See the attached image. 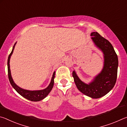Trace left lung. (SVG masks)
I'll use <instances>...</instances> for the list:
<instances>
[{"label": "left lung", "mask_w": 127, "mask_h": 127, "mask_svg": "<svg viewBox=\"0 0 127 127\" xmlns=\"http://www.w3.org/2000/svg\"><path fill=\"white\" fill-rule=\"evenodd\" d=\"M91 36L96 46L104 54L102 69L89 84L82 81L74 70L72 76L79 91L90 97L98 98L105 96L114 86L117 78L118 59L113 46L108 40L97 32H92Z\"/></svg>", "instance_id": "obj_1"}]
</instances>
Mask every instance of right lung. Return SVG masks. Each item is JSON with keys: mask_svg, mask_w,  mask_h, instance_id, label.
Returning <instances> with one entry per match:
<instances>
[{"mask_svg": "<svg viewBox=\"0 0 127 127\" xmlns=\"http://www.w3.org/2000/svg\"><path fill=\"white\" fill-rule=\"evenodd\" d=\"M16 42L14 45L13 47L11 53L8 57V78H9V80L10 83V84L12 86V87L14 88V90L18 92V93L21 95V96H23V97L26 98L27 100H29L30 101H38L42 100L44 99V98H45L48 95V94L50 93L51 90H52L53 86H54V79L55 78V72L53 73V77L51 78V80L50 83V84L47 87L46 89L41 90H36V91H30V90H27L23 89L22 88L18 86L16 83H14L12 79V77L11 76V73H10V57L12 55V53L13 52L14 49L15 45L16 44Z\"/></svg>", "mask_w": 127, "mask_h": 127, "instance_id": "right-lung-1", "label": "right lung"}]
</instances>
